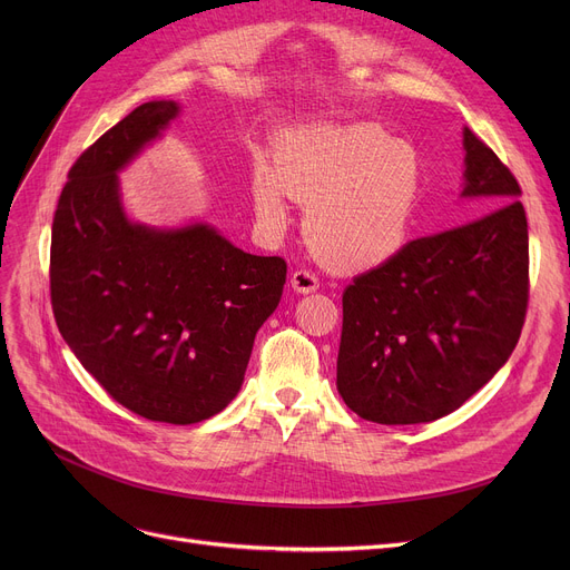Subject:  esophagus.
I'll use <instances>...</instances> for the list:
<instances>
[{"mask_svg":"<svg viewBox=\"0 0 570 570\" xmlns=\"http://www.w3.org/2000/svg\"><path fill=\"white\" fill-rule=\"evenodd\" d=\"M291 286L297 293H314L318 288V277L312 273V269L301 267L291 275Z\"/></svg>","mask_w":570,"mask_h":570,"instance_id":"34e87169","label":"esophagus"}]
</instances>
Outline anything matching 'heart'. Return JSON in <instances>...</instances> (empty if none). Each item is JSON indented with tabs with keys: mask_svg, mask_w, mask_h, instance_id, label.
Masks as SVG:
<instances>
[{
	"mask_svg": "<svg viewBox=\"0 0 570 570\" xmlns=\"http://www.w3.org/2000/svg\"><path fill=\"white\" fill-rule=\"evenodd\" d=\"M275 164L256 159L252 194L261 222L279 230L288 196L309 203L312 247L340 267L393 258L409 239L423 170L415 153L374 125H316L275 138Z\"/></svg>",
	"mask_w": 570,
	"mask_h": 570,
	"instance_id": "heart-1",
	"label": "heart"
}]
</instances>
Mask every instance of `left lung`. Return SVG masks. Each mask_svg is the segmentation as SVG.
<instances>
[{"mask_svg": "<svg viewBox=\"0 0 570 570\" xmlns=\"http://www.w3.org/2000/svg\"><path fill=\"white\" fill-rule=\"evenodd\" d=\"M462 196L490 213L406 243L342 295L337 391L379 425L460 409L513 353L529 303V233L515 175L464 129Z\"/></svg>", "mask_w": 570, "mask_h": 570, "instance_id": "obj_1", "label": "left lung"}]
</instances>
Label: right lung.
Masks as SVG:
<instances>
[{
	"instance_id": "1",
	"label": "right lung",
	"mask_w": 570,
	"mask_h": 570,
	"mask_svg": "<svg viewBox=\"0 0 570 570\" xmlns=\"http://www.w3.org/2000/svg\"><path fill=\"white\" fill-rule=\"evenodd\" d=\"M177 112L175 101L142 104L76 159L52 219L50 303L115 402L191 425L237 395L258 327L282 301L286 261L237 249L207 224L157 230L127 219L117 170Z\"/></svg>"
}]
</instances>
